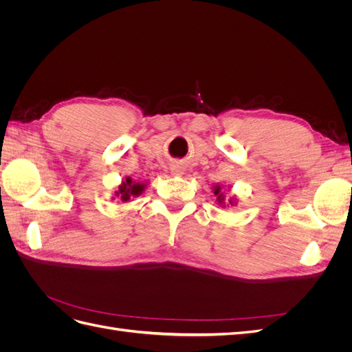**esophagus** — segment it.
<instances>
[{
  "instance_id": "1",
  "label": "esophagus",
  "mask_w": 352,
  "mask_h": 352,
  "mask_svg": "<svg viewBox=\"0 0 352 352\" xmlns=\"http://www.w3.org/2000/svg\"><path fill=\"white\" fill-rule=\"evenodd\" d=\"M176 172H177V173H175V175H180V173H179V172H180V170H176Z\"/></svg>"
}]
</instances>
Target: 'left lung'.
Here are the masks:
<instances>
[{
	"label": "left lung",
	"mask_w": 352,
	"mask_h": 352,
	"mask_svg": "<svg viewBox=\"0 0 352 352\" xmlns=\"http://www.w3.org/2000/svg\"><path fill=\"white\" fill-rule=\"evenodd\" d=\"M214 195H217V201H219V202H221L223 199H225V198H223V194H220V186H216V189H214ZM229 202L232 204V199H230Z\"/></svg>",
	"instance_id": "obj_1"
}]
</instances>
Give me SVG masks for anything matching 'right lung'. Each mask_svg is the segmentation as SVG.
<instances>
[{"instance_id":"right-lung-1","label":"right lung","mask_w":352,"mask_h":352,"mask_svg":"<svg viewBox=\"0 0 352 352\" xmlns=\"http://www.w3.org/2000/svg\"><path fill=\"white\" fill-rule=\"evenodd\" d=\"M144 190V185H140V184H132L131 177L126 179V182L122 184V186L119 188V192L122 195V199L123 201H127L131 198V195H140Z\"/></svg>"}]
</instances>
